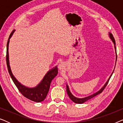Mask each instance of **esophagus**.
Returning a JSON list of instances; mask_svg holds the SVG:
<instances>
[{"label": "esophagus", "mask_w": 123, "mask_h": 123, "mask_svg": "<svg viewBox=\"0 0 123 123\" xmlns=\"http://www.w3.org/2000/svg\"><path fill=\"white\" fill-rule=\"evenodd\" d=\"M65 67V64L63 63V62H60V63L58 65V68L59 69H63Z\"/></svg>", "instance_id": "obj_1"}]
</instances>
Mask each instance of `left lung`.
<instances>
[{
    "label": "left lung",
    "mask_w": 123,
    "mask_h": 123,
    "mask_svg": "<svg viewBox=\"0 0 123 123\" xmlns=\"http://www.w3.org/2000/svg\"><path fill=\"white\" fill-rule=\"evenodd\" d=\"M109 37H110V38H111V40H112V41L113 42L114 44V47H115V51H116V55H117V50H116V47H115V39H114V37H113V35H112L111 33H109ZM114 72H112V73L111 74V75L110 76V77H109V78L108 79V80H107V81L106 82V83L104 85V86L103 87H102L100 89V90L98 91H97V92H96V93H93V95H91L90 96H87V97H84V98H77V97H75L74 96H73V95H72L71 92H70V90H69V87L68 85H67V93H68V95L69 96V98L71 99V100L73 101L74 102H75V103L76 104H82L84 103V102H85L86 101H88V100H90V99L93 98V97H94L95 96H96L98 95V94H100L101 93V92L103 91V90L105 89V88L106 87V86L107 83H108V82L109 81V80H110V79L111 78V75L112 74V73H113Z\"/></svg>",
    "instance_id": "left-lung-1"
}]
</instances>
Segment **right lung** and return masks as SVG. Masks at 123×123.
<instances>
[{"mask_svg":"<svg viewBox=\"0 0 123 123\" xmlns=\"http://www.w3.org/2000/svg\"><path fill=\"white\" fill-rule=\"evenodd\" d=\"M15 31L14 30L12 32L11 35H9V38H8L7 45H6V61L7 68L11 77L12 79L13 82L17 87L19 91L22 93V95L24 96L25 97L27 98L29 100L33 101L34 102H40L43 101L46 98L47 95H48L49 90L50 88V83L52 80L54 78V77L57 75L58 73V70L57 66L54 68L49 70L48 72L43 77L41 82L36 87L33 88H29L23 86L19 83L16 78H15L14 75H13L12 72L11 71V67L9 65V53H8V46H9V39L12 36L13 33Z\"/></svg>","mask_w":123,"mask_h":123,"instance_id":"add662e5","label":"right lung"}]
</instances>
